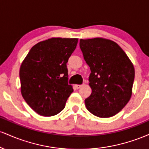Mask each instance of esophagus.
<instances>
[{"instance_id":"34e87169","label":"esophagus","mask_w":149,"mask_h":149,"mask_svg":"<svg viewBox=\"0 0 149 149\" xmlns=\"http://www.w3.org/2000/svg\"><path fill=\"white\" fill-rule=\"evenodd\" d=\"M75 87H76V89H79L82 87V85H75Z\"/></svg>"}]
</instances>
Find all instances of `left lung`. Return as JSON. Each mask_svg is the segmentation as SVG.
<instances>
[{
	"mask_svg": "<svg viewBox=\"0 0 149 149\" xmlns=\"http://www.w3.org/2000/svg\"><path fill=\"white\" fill-rule=\"evenodd\" d=\"M80 47L91 71L89 85L92 93L85 100L87 109L100 118L115 116L132 96V63L123 49L109 39H80Z\"/></svg>",
	"mask_w": 149,
	"mask_h": 149,
	"instance_id": "1",
	"label": "left lung"
}]
</instances>
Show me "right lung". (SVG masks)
Returning <instances> with one entry per match:
<instances>
[{
  "instance_id": "1",
  "label": "right lung",
  "mask_w": 149,
  "mask_h": 149,
  "mask_svg": "<svg viewBox=\"0 0 149 149\" xmlns=\"http://www.w3.org/2000/svg\"><path fill=\"white\" fill-rule=\"evenodd\" d=\"M77 43L78 38H52L33 46L22 61V95L39 115L52 116L64 109L73 91L68 84L66 63Z\"/></svg>"
}]
</instances>
